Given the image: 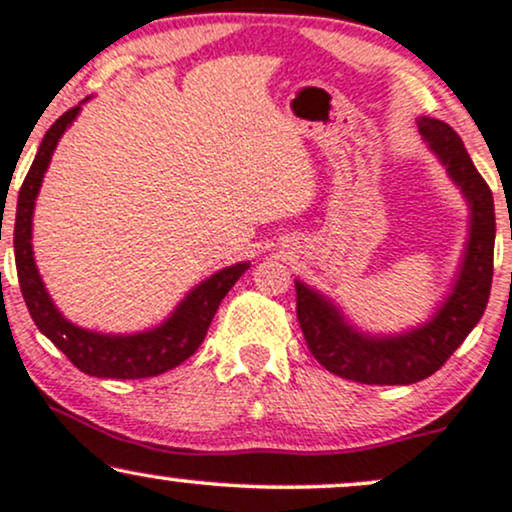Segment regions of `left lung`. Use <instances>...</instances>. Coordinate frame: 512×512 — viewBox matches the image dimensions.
Listing matches in <instances>:
<instances>
[{
	"mask_svg": "<svg viewBox=\"0 0 512 512\" xmlns=\"http://www.w3.org/2000/svg\"><path fill=\"white\" fill-rule=\"evenodd\" d=\"M419 134L460 187L469 209L467 243L448 296L424 325L397 334L358 330L332 298L296 279V313L310 354L339 378L366 385H411L443 366L477 327L489 303L496 214L493 195L455 129L419 117Z\"/></svg>",
	"mask_w": 512,
	"mask_h": 512,
	"instance_id": "obj_1",
	"label": "left lung"
}]
</instances>
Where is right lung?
<instances>
[{"label":"right lung","mask_w":512,"mask_h":512,"mask_svg":"<svg viewBox=\"0 0 512 512\" xmlns=\"http://www.w3.org/2000/svg\"><path fill=\"white\" fill-rule=\"evenodd\" d=\"M88 101V98H86ZM81 101V103H86ZM81 103L67 110L60 120L45 132L43 144L33 158V166L23 180L19 202H16V223H14V257L16 272H19V286L23 301L28 305L35 327L74 363L81 373L93 378H117V380H137L161 375L166 370L180 366L187 361L199 344L207 337V330L214 320L216 310L231 286L248 272L250 262H238L231 267H223L214 272L202 284L187 293L175 305L161 325L151 330L134 334H105L93 332L86 327L74 325L57 310L55 301L50 298L43 284V276L38 272V264L33 257V209L40 185H43L45 170H48L57 142L67 127L79 115Z\"/></svg>","instance_id":"1"}]
</instances>
